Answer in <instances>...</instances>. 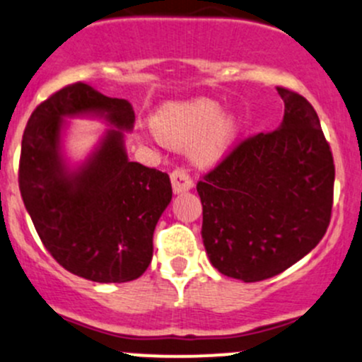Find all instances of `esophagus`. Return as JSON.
Segmentation results:
<instances>
[{"label": "esophagus", "mask_w": 362, "mask_h": 362, "mask_svg": "<svg viewBox=\"0 0 362 362\" xmlns=\"http://www.w3.org/2000/svg\"><path fill=\"white\" fill-rule=\"evenodd\" d=\"M170 181H173L174 193H185L193 188V180L185 167H177V169H174L173 174H170Z\"/></svg>", "instance_id": "1"}]
</instances>
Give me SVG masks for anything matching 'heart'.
I'll return each instance as SVG.
<instances>
[{
    "label": "heart",
    "instance_id": "1",
    "mask_svg": "<svg viewBox=\"0 0 362 362\" xmlns=\"http://www.w3.org/2000/svg\"><path fill=\"white\" fill-rule=\"evenodd\" d=\"M153 129L162 141L173 146L195 143L198 160H214L223 153L233 138L231 120L221 119V105L207 98L167 103L157 110Z\"/></svg>",
    "mask_w": 362,
    "mask_h": 362
}]
</instances>
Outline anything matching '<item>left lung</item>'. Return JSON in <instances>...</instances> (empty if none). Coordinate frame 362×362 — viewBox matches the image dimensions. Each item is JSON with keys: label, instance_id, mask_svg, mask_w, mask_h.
<instances>
[{"label": "left lung", "instance_id": "1", "mask_svg": "<svg viewBox=\"0 0 362 362\" xmlns=\"http://www.w3.org/2000/svg\"><path fill=\"white\" fill-rule=\"evenodd\" d=\"M279 129L238 139L202 176V238L212 266L245 283L273 278L309 254L329 226L335 164L316 110L278 86Z\"/></svg>", "mask_w": 362, "mask_h": 362}]
</instances>
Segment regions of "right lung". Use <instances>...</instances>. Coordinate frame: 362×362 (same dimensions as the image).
<instances>
[{"label": "right lung", "mask_w": 362, "mask_h": 362, "mask_svg": "<svg viewBox=\"0 0 362 362\" xmlns=\"http://www.w3.org/2000/svg\"><path fill=\"white\" fill-rule=\"evenodd\" d=\"M86 111L107 113L118 129L81 173H69L57 155L61 122ZM133 122L129 102L74 83L34 108L22 136L18 188L42 245L62 267L96 283L145 273L155 226L173 198L169 174L127 160L120 129Z\"/></svg>", "instance_id": "1"}]
</instances>
